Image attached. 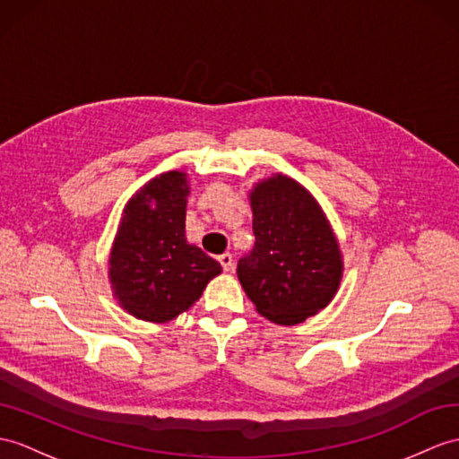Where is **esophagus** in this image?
Masks as SVG:
<instances>
[{
  "label": "esophagus",
  "mask_w": 459,
  "mask_h": 459,
  "mask_svg": "<svg viewBox=\"0 0 459 459\" xmlns=\"http://www.w3.org/2000/svg\"><path fill=\"white\" fill-rule=\"evenodd\" d=\"M219 262H221V265H222V270H225V272H232V268H234V258H232L230 252L221 254V255H219Z\"/></svg>",
  "instance_id": "1"
}]
</instances>
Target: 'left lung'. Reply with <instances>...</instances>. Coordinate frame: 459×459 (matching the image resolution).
I'll return each mask as SVG.
<instances>
[{
	"mask_svg": "<svg viewBox=\"0 0 459 459\" xmlns=\"http://www.w3.org/2000/svg\"><path fill=\"white\" fill-rule=\"evenodd\" d=\"M254 248L238 260V280L255 311L293 326L325 308L342 281L336 234L311 191L273 174L250 191Z\"/></svg>",
	"mask_w": 459,
	"mask_h": 459,
	"instance_id": "1",
	"label": "left lung"
}]
</instances>
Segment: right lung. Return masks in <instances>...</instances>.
Listing matches in <instances>:
<instances>
[{
    "label": "right lung",
    "instance_id": "obj_1",
    "mask_svg": "<svg viewBox=\"0 0 459 459\" xmlns=\"http://www.w3.org/2000/svg\"><path fill=\"white\" fill-rule=\"evenodd\" d=\"M187 174L164 172L126 201L109 252L113 297L146 323H169L194 305L222 272L186 240Z\"/></svg>",
    "mask_w": 459,
    "mask_h": 459
}]
</instances>
